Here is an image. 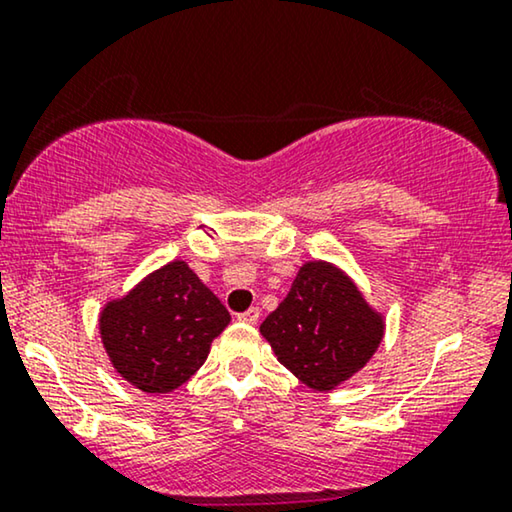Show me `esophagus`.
<instances>
[{
  "label": "esophagus",
  "mask_w": 512,
  "mask_h": 512,
  "mask_svg": "<svg viewBox=\"0 0 512 512\" xmlns=\"http://www.w3.org/2000/svg\"><path fill=\"white\" fill-rule=\"evenodd\" d=\"M258 317H261V310H258V307H249V310L237 314V321H244V324H256Z\"/></svg>",
  "instance_id": "1"
}]
</instances>
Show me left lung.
<instances>
[{
	"label": "left lung",
	"instance_id": "obj_1",
	"mask_svg": "<svg viewBox=\"0 0 512 512\" xmlns=\"http://www.w3.org/2000/svg\"><path fill=\"white\" fill-rule=\"evenodd\" d=\"M261 333L300 382L328 391L366 366L384 326L340 270L307 263L289 296L265 317Z\"/></svg>",
	"mask_w": 512,
	"mask_h": 512
}]
</instances>
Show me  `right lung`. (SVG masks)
<instances>
[{
  "label": "right lung",
  "mask_w": 512,
  "mask_h": 512,
  "mask_svg": "<svg viewBox=\"0 0 512 512\" xmlns=\"http://www.w3.org/2000/svg\"><path fill=\"white\" fill-rule=\"evenodd\" d=\"M228 321L226 307L193 270L172 261L104 307L100 333L125 380L146 394H170L205 363Z\"/></svg>",
  "instance_id": "right-lung-1"
}]
</instances>
